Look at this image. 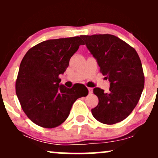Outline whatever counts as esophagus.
I'll return each instance as SVG.
<instances>
[{"label":"esophagus","mask_w":158,"mask_h":158,"mask_svg":"<svg viewBox=\"0 0 158 158\" xmlns=\"http://www.w3.org/2000/svg\"><path fill=\"white\" fill-rule=\"evenodd\" d=\"M88 91H89V94H92L93 93V88H88Z\"/></svg>","instance_id":"34e87169"}]
</instances>
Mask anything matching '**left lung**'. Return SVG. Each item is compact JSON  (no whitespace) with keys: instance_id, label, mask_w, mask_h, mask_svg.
I'll list each match as a JSON object with an SVG mask.
<instances>
[{"instance_id":"1","label":"left lung","mask_w":158,"mask_h":158,"mask_svg":"<svg viewBox=\"0 0 158 158\" xmlns=\"http://www.w3.org/2000/svg\"><path fill=\"white\" fill-rule=\"evenodd\" d=\"M100 71L110 82L109 93L94 88L99 103L91 109L94 118L104 124L126 119L137 106L144 88L141 61L136 50L117 36L109 34L81 35Z\"/></svg>"}]
</instances>
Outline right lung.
<instances>
[{"instance_id":"right-lung-1","label":"right lung","mask_w":158,"mask_h":158,"mask_svg":"<svg viewBox=\"0 0 158 158\" xmlns=\"http://www.w3.org/2000/svg\"><path fill=\"white\" fill-rule=\"evenodd\" d=\"M83 44L79 36L50 39L34 46L23 56L16 94L24 113L38 126L52 128L61 125L68 117L74 102L88 94L84 85L68 88L59 78Z\"/></svg>"}]
</instances>
